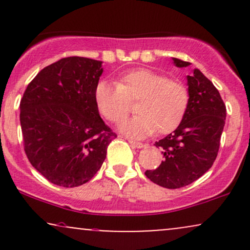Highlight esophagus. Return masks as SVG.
Listing matches in <instances>:
<instances>
[{
  "instance_id": "esophagus-1",
  "label": "esophagus",
  "mask_w": 250,
  "mask_h": 250,
  "mask_svg": "<svg viewBox=\"0 0 250 250\" xmlns=\"http://www.w3.org/2000/svg\"><path fill=\"white\" fill-rule=\"evenodd\" d=\"M129 143H130V146H131V147H133V148L141 149V148L145 147V146H143L142 143H140V142H135V141H131V140H129Z\"/></svg>"
}]
</instances>
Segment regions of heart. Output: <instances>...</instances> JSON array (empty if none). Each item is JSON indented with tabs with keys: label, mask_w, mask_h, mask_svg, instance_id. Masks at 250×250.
<instances>
[{
	"label": "heart",
	"mask_w": 250,
	"mask_h": 250,
	"mask_svg": "<svg viewBox=\"0 0 250 250\" xmlns=\"http://www.w3.org/2000/svg\"><path fill=\"white\" fill-rule=\"evenodd\" d=\"M94 96L103 116L114 122L127 115L129 101H139L135 108L139 115L119 125L121 133L134 139L147 137L155 130L170 133L182 121L189 103L188 88L183 83L146 68L123 74L119 83L102 80Z\"/></svg>",
	"instance_id": "1"
}]
</instances>
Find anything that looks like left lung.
<instances>
[{"label": "left lung", "instance_id": "obj_1", "mask_svg": "<svg viewBox=\"0 0 250 250\" xmlns=\"http://www.w3.org/2000/svg\"><path fill=\"white\" fill-rule=\"evenodd\" d=\"M177 68L190 65L174 59ZM189 103L182 121L173 133L155 142L162 149L159 168L146 171L156 185L176 189L190 185L207 173L217 156L226 122V105L219 90L199 69L187 75Z\"/></svg>", "mask_w": 250, "mask_h": 250}]
</instances>
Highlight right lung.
Wrapping results in <instances>:
<instances>
[{
	"mask_svg": "<svg viewBox=\"0 0 250 250\" xmlns=\"http://www.w3.org/2000/svg\"><path fill=\"white\" fill-rule=\"evenodd\" d=\"M102 61L65 57L43 68L20 103L24 151L31 166L56 186L88 182L116 137L95 102Z\"/></svg>",
	"mask_w": 250,
	"mask_h": 250,
	"instance_id": "1",
	"label": "right lung"
}]
</instances>
